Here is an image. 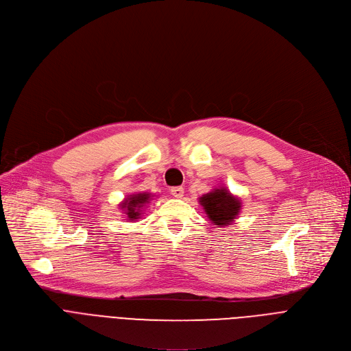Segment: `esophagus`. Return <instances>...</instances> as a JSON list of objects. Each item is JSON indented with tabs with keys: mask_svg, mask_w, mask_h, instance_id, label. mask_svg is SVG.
I'll return each mask as SVG.
<instances>
[{
	"mask_svg": "<svg viewBox=\"0 0 351 351\" xmlns=\"http://www.w3.org/2000/svg\"><path fill=\"white\" fill-rule=\"evenodd\" d=\"M170 193L174 198H182L184 197V188L182 186H173Z\"/></svg>",
	"mask_w": 351,
	"mask_h": 351,
	"instance_id": "1",
	"label": "esophagus"
}]
</instances>
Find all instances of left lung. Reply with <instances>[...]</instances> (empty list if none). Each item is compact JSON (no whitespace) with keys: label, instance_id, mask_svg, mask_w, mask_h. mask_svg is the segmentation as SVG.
<instances>
[{"label":"left lung","instance_id":"left-lung-1","mask_svg":"<svg viewBox=\"0 0 351 351\" xmlns=\"http://www.w3.org/2000/svg\"><path fill=\"white\" fill-rule=\"evenodd\" d=\"M199 204L204 206L208 218L217 226H228L237 217L241 202L232 195L225 186L215 188L213 191L202 195Z\"/></svg>","mask_w":351,"mask_h":351}]
</instances>
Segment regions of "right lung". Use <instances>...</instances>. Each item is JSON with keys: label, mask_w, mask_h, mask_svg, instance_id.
<instances>
[{"label": "right lung", "mask_w": 351, "mask_h": 351, "mask_svg": "<svg viewBox=\"0 0 351 351\" xmlns=\"http://www.w3.org/2000/svg\"><path fill=\"white\" fill-rule=\"evenodd\" d=\"M150 194L147 193H139L129 195L123 202H121V209L125 210L126 217L129 221L139 219L141 209L150 201Z\"/></svg>", "instance_id": "1"}]
</instances>
